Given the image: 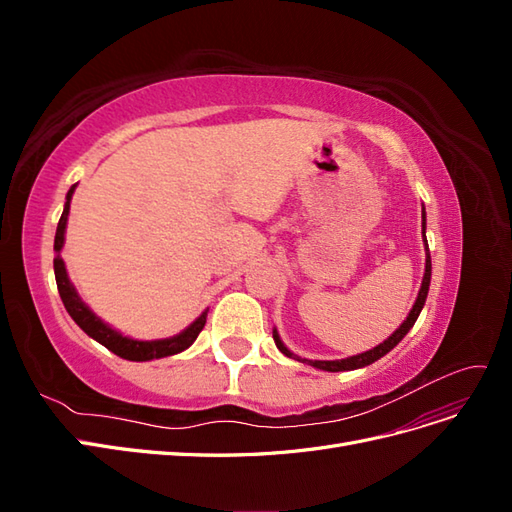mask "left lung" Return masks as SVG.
Instances as JSON below:
<instances>
[{"mask_svg":"<svg viewBox=\"0 0 512 512\" xmlns=\"http://www.w3.org/2000/svg\"><path fill=\"white\" fill-rule=\"evenodd\" d=\"M423 241H425V275H423V284H421V290H418V297L410 309L408 318L399 324V329L389 337L384 339V342L380 346H376L374 350H367V352H361L356 356H348V359H342V361H307V359H301V356H297L294 352H290L284 342L280 339V335H277V331L273 329V339H275V346L280 348L282 354H286L288 359H297L301 363H307L312 365L316 369H322V371H350V369H359V367H365V365H371L374 361L382 359V356L386 352H391L401 339L406 337V333L414 327V322L418 318V314H421V309L425 305V299H427V292H429V282H431V256H429V247H427V239H425V209H423Z\"/></svg>","mask_w":512,"mask_h":512,"instance_id":"left-lung-1","label":"left lung"}]
</instances>
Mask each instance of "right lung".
Masks as SVG:
<instances>
[{
  "label": "right lung",
  "instance_id": "right-lung-1",
  "mask_svg": "<svg viewBox=\"0 0 512 512\" xmlns=\"http://www.w3.org/2000/svg\"><path fill=\"white\" fill-rule=\"evenodd\" d=\"M76 183L68 190L66 194V205H64V213H61L59 224H57V232H55V260H53V267H55V280H57V290H59V297L64 301V307L68 309V314L72 316V320L79 324V327L91 337L96 339L98 344H102L104 348H108L111 352H115L117 356L126 361H151V359H162V356H170V354H179L185 348H190L198 333L203 331L205 322H207V312L205 309L203 314H200L188 329H183L179 335L173 337H166V339H151V342H141V339H132L128 335H121L119 331H115L113 327H108L106 322H102L91 309L83 303V299L79 297V292L72 286L68 271L64 260H61L59 252L61 247H64V235H66V224H68V213H70V200L74 194Z\"/></svg>",
  "mask_w": 512,
  "mask_h": 512
}]
</instances>
